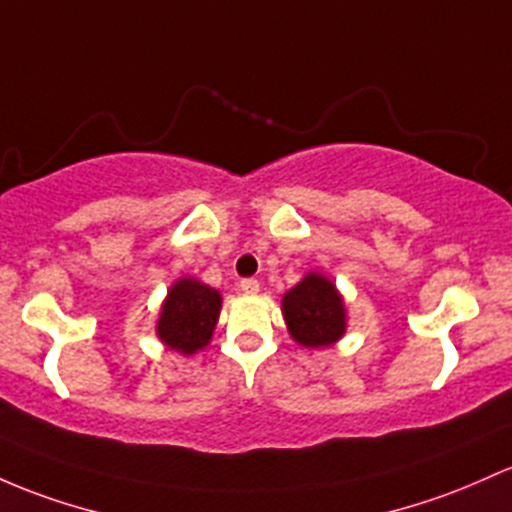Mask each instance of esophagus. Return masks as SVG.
Wrapping results in <instances>:
<instances>
[{
	"mask_svg": "<svg viewBox=\"0 0 512 512\" xmlns=\"http://www.w3.org/2000/svg\"><path fill=\"white\" fill-rule=\"evenodd\" d=\"M240 289H243V294L247 296H255L257 291H260V282H257V279H243V282H240Z\"/></svg>",
	"mask_w": 512,
	"mask_h": 512,
	"instance_id": "1",
	"label": "esophagus"
}]
</instances>
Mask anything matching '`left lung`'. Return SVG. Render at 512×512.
Here are the masks:
<instances>
[{"mask_svg":"<svg viewBox=\"0 0 512 512\" xmlns=\"http://www.w3.org/2000/svg\"><path fill=\"white\" fill-rule=\"evenodd\" d=\"M282 311L291 338L303 347H328L345 335V303L335 284L318 272H308L286 291Z\"/></svg>","mask_w":512,"mask_h":512,"instance_id":"obj_1","label":"left lung"}]
</instances>
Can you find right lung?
<instances>
[{"label": "right lung", "mask_w": 512, "mask_h": 512, "mask_svg": "<svg viewBox=\"0 0 512 512\" xmlns=\"http://www.w3.org/2000/svg\"><path fill=\"white\" fill-rule=\"evenodd\" d=\"M221 313V294L199 279L182 277L167 291L157 320V338L170 350L194 355L209 345Z\"/></svg>", "instance_id": "1"}]
</instances>
